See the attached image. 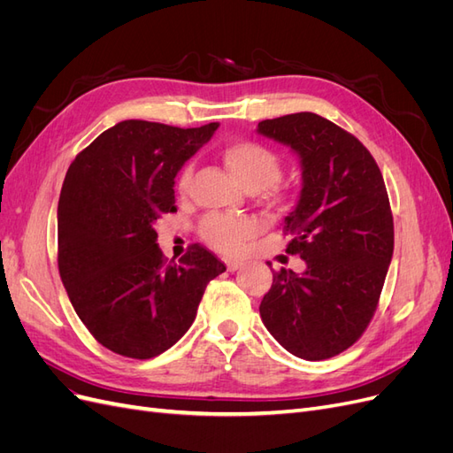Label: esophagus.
<instances>
[{"instance_id": "34e87169", "label": "esophagus", "mask_w": 453, "mask_h": 453, "mask_svg": "<svg viewBox=\"0 0 453 453\" xmlns=\"http://www.w3.org/2000/svg\"><path fill=\"white\" fill-rule=\"evenodd\" d=\"M225 265L230 272H236L238 268H242L243 263H242V260H236V258H225Z\"/></svg>"}]
</instances>
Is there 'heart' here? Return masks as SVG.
Masks as SVG:
<instances>
[{"label": "heart", "instance_id": "b5f03b06", "mask_svg": "<svg viewBox=\"0 0 453 453\" xmlns=\"http://www.w3.org/2000/svg\"><path fill=\"white\" fill-rule=\"evenodd\" d=\"M223 160L230 173L236 177V181L243 185L251 193L270 188L273 183L280 181L283 164L276 150L270 147L251 142L240 140L230 143L223 149ZM193 180V164H185L180 175H177V188L185 193ZM272 198H283L281 193H270ZM258 232V223L253 217H226L221 213H211L202 219L198 226L200 238L210 248L236 255L243 250V245Z\"/></svg>", "mask_w": 453, "mask_h": 453}]
</instances>
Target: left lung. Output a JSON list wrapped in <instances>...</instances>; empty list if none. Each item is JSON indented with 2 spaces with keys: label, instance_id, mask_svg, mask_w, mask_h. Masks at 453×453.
Masks as SVG:
<instances>
[{
  "label": "left lung",
  "instance_id": "left-lung-1",
  "mask_svg": "<svg viewBox=\"0 0 453 453\" xmlns=\"http://www.w3.org/2000/svg\"><path fill=\"white\" fill-rule=\"evenodd\" d=\"M258 134L300 158L303 190L285 217L287 253L303 273L281 268L260 303L268 333L296 357L321 361L353 346L376 311L393 257V215L368 149L315 113L258 122Z\"/></svg>",
  "mask_w": 453,
  "mask_h": 453
}]
</instances>
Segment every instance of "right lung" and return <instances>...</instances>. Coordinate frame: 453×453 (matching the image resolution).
I'll use <instances>...</instances> for the list:
<instances>
[{
	"label": "right lung",
	"mask_w": 453,
	"mask_h": 453,
	"mask_svg": "<svg viewBox=\"0 0 453 453\" xmlns=\"http://www.w3.org/2000/svg\"><path fill=\"white\" fill-rule=\"evenodd\" d=\"M219 122L177 128L122 120L67 168L58 200V270L79 319L107 349L150 359L196 318L208 285L226 266L193 243L166 263L157 219L173 213L175 175Z\"/></svg>",
	"instance_id": "right-lung-1"
}]
</instances>
